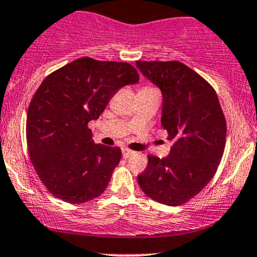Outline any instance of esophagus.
I'll list each match as a JSON object with an SVG mask.
<instances>
[{
    "mask_svg": "<svg viewBox=\"0 0 257 257\" xmlns=\"http://www.w3.org/2000/svg\"><path fill=\"white\" fill-rule=\"evenodd\" d=\"M122 152H123L124 159H129V157L133 156V155H134V151L129 150V149H122Z\"/></svg>",
    "mask_w": 257,
    "mask_h": 257,
    "instance_id": "obj_1",
    "label": "esophagus"
}]
</instances>
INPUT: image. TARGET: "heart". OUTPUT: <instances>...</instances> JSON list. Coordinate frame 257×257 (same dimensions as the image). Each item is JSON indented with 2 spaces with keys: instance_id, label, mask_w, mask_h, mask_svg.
Masks as SVG:
<instances>
[{
  "instance_id": "b5f03b06",
  "label": "heart",
  "mask_w": 257,
  "mask_h": 257,
  "mask_svg": "<svg viewBox=\"0 0 257 257\" xmlns=\"http://www.w3.org/2000/svg\"><path fill=\"white\" fill-rule=\"evenodd\" d=\"M142 90H145V91H148V90H156V89H154V87H150V86H145V87H143Z\"/></svg>"
}]
</instances>
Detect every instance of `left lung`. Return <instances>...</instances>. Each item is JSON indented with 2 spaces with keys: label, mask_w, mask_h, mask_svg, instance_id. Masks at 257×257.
I'll return each instance as SVG.
<instances>
[{
  "label": "left lung",
  "mask_w": 257,
  "mask_h": 257,
  "mask_svg": "<svg viewBox=\"0 0 257 257\" xmlns=\"http://www.w3.org/2000/svg\"><path fill=\"white\" fill-rule=\"evenodd\" d=\"M162 91V123L172 142L165 159L149 155L138 176L149 197L179 206L196 196L215 176L225 146L227 123L212 85L178 61H137Z\"/></svg>",
  "instance_id": "obj_1"
}]
</instances>
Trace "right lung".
I'll use <instances>...</instances> for the list:
<instances>
[{"mask_svg":"<svg viewBox=\"0 0 257 257\" xmlns=\"http://www.w3.org/2000/svg\"><path fill=\"white\" fill-rule=\"evenodd\" d=\"M138 81L132 64L90 57L44 79L28 108L27 144L34 170L53 196L83 204L105 191L122 151L94 144L87 124L120 87Z\"/></svg>","mask_w":257,"mask_h":257,"instance_id":"right-lung-1","label":"right lung"}]
</instances>
